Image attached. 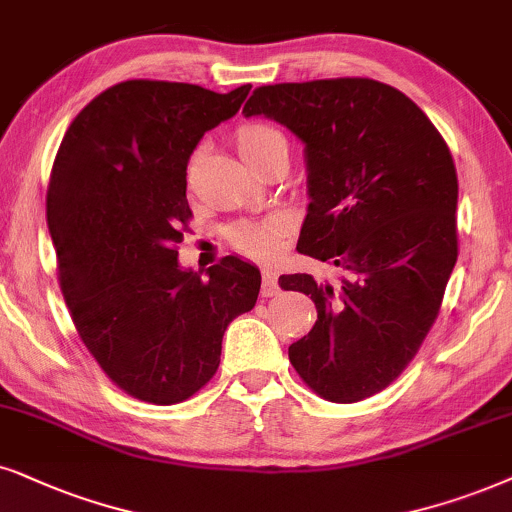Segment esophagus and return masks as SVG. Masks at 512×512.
<instances>
[{
	"mask_svg": "<svg viewBox=\"0 0 512 512\" xmlns=\"http://www.w3.org/2000/svg\"><path fill=\"white\" fill-rule=\"evenodd\" d=\"M278 276H276V271L271 269V267H267V269H262V295L264 297H274V295H278Z\"/></svg>",
	"mask_w": 512,
	"mask_h": 512,
	"instance_id": "34e87169",
	"label": "esophagus"
}]
</instances>
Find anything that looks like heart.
<instances>
[{"instance_id": "obj_1", "label": "heart", "mask_w": 512, "mask_h": 512, "mask_svg": "<svg viewBox=\"0 0 512 512\" xmlns=\"http://www.w3.org/2000/svg\"><path fill=\"white\" fill-rule=\"evenodd\" d=\"M234 139L238 153L243 155V160L248 165L255 158H260V155L274 144H286V137H283L281 129L262 120L243 122V125L236 129ZM286 224V215H271L267 219H243V222L229 226L226 241L234 245L238 252L267 260V257L276 255L278 248H281V238Z\"/></svg>"}]
</instances>
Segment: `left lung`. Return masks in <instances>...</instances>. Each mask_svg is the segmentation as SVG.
Listing matches in <instances>:
<instances>
[{
    "mask_svg": "<svg viewBox=\"0 0 512 512\" xmlns=\"http://www.w3.org/2000/svg\"><path fill=\"white\" fill-rule=\"evenodd\" d=\"M245 115L304 141L309 203L297 252L340 283L278 278L312 295L316 323L288 347L309 390L335 404L373 397L416 357L458 257V177L449 146L399 89L368 77L257 87Z\"/></svg>",
    "mask_w": 512,
    "mask_h": 512,
    "instance_id": "1",
    "label": "left lung"
}]
</instances>
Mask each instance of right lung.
I'll list each match as a JSON object with an SVG mask.
<instances>
[{
	"mask_svg": "<svg viewBox=\"0 0 512 512\" xmlns=\"http://www.w3.org/2000/svg\"><path fill=\"white\" fill-rule=\"evenodd\" d=\"M248 92L118 82L77 113L51 167L47 224L70 319L111 383L148 404L208 385L226 326L260 295V269L238 257L205 278L177 262L193 148Z\"/></svg>",
	"mask_w": 512,
	"mask_h": 512,
	"instance_id": "1",
	"label": "right lung"
}]
</instances>
